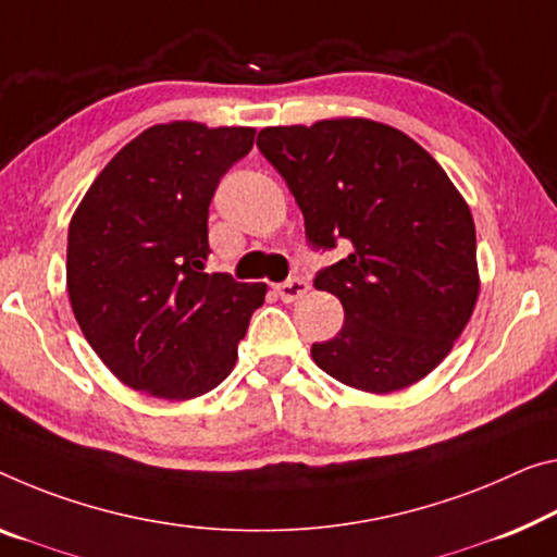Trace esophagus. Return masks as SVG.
Here are the masks:
<instances>
[{"instance_id": "esophagus-1", "label": "esophagus", "mask_w": 557, "mask_h": 557, "mask_svg": "<svg viewBox=\"0 0 557 557\" xmlns=\"http://www.w3.org/2000/svg\"><path fill=\"white\" fill-rule=\"evenodd\" d=\"M276 294L284 304L298 301V298L308 294V284L304 278H288V281H284V284L276 286Z\"/></svg>"}]
</instances>
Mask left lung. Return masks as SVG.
<instances>
[{"mask_svg":"<svg viewBox=\"0 0 557 557\" xmlns=\"http://www.w3.org/2000/svg\"><path fill=\"white\" fill-rule=\"evenodd\" d=\"M256 144L296 196L308 242L348 249L315 276L344 306L336 336L311 346L315 366L379 396L425 379L481 294L463 194L421 144L373 119L267 126Z\"/></svg>","mask_w":557,"mask_h":557,"instance_id":"obj_1","label":"left lung"}]
</instances>
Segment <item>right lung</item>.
<instances>
[{
    "label": "right lung",
    "mask_w": 557,
    "mask_h": 557,
    "mask_svg": "<svg viewBox=\"0 0 557 557\" xmlns=\"http://www.w3.org/2000/svg\"><path fill=\"white\" fill-rule=\"evenodd\" d=\"M251 126L166 122L99 171L70 221L66 290L94 354L124 386L189 400L234 371L267 284L207 273L209 203L253 147Z\"/></svg>",
    "instance_id": "right-lung-1"
}]
</instances>
